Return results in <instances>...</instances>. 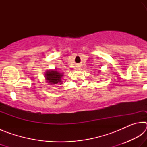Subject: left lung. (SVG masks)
Listing matches in <instances>:
<instances>
[{
    "label": "left lung",
    "mask_w": 147,
    "mask_h": 147,
    "mask_svg": "<svg viewBox=\"0 0 147 147\" xmlns=\"http://www.w3.org/2000/svg\"><path fill=\"white\" fill-rule=\"evenodd\" d=\"M100 71H98V73H100Z\"/></svg>",
    "instance_id": "1"
}]
</instances>
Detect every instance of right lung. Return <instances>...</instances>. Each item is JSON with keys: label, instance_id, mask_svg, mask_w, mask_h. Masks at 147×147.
<instances>
[{"label": "right lung", "instance_id": "1", "mask_svg": "<svg viewBox=\"0 0 147 147\" xmlns=\"http://www.w3.org/2000/svg\"><path fill=\"white\" fill-rule=\"evenodd\" d=\"M63 73L57 71V69H52L45 73V78L46 82L49 85H55L57 84H62V77Z\"/></svg>", "mask_w": 147, "mask_h": 147}]
</instances>
